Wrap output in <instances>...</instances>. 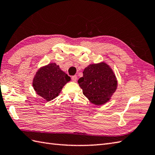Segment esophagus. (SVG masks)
<instances>
[{
  "label": "esophagus",
  "instance_id": "1",
  "mask_svg": "<svg viewBox=\"0 0 155 155\" xmlns=\"http://www.w3.org/2000/svg\"><path fill=\"white\" fill-rule=\"evenodd\" d=\"M72 81H73V82H76L77 80V77L76 76V75H74V76L72 77Z\"/></svg>",
  "mask_w": 155,
  "mask_h": 155
}]
</instances>
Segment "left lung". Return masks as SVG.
<instances>
[{"label":"left lung","mask_w":155,"mask_h":155,"mask_svg":"<svg viewBox=\"0 0 155 155\" xmlns=\"http://www.w3.org/2000/svg\"><path fill=\"white\" fill-rule=\"evenodd\" d=\"M78 83L83 94L96 106L109 102L117 87L116 75L105 62L91 64L86 67L83 77L78 79Z\"/></svg>","instance_id":"1"}]
</instances>
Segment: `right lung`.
<instances>
[{
    "label": "right lung",
    "instance_id": "obj_1",
    "mask_svg": "<svg viewBox=\"0 0 155 155\" xmlns=\"http://www.w3.org/2000/svg\"><path fill=\"white\" fill-rule=\"evenodd\" d=\"M71 81L69 77L56 63H49L38 70L33 79L34 89L38 95L46 101L58 96L63 86Z\"/></svg>",
    "mask_w": 155,
    "mask_h": 155
}]
</instances>
